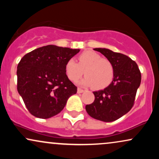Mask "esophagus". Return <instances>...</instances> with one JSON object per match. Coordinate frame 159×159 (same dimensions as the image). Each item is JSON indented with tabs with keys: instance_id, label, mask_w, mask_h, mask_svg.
Instances as JSON below:
<instances>
[{
	"instance_id": "obj_1",
	"label": "esophagus",
	"mask_w": 159,
	"mask_h": 159,
	"mask_svg": "<svg viewBox=\"0 0 159 159\" xmlns=\"http://www.w3.org/2000/svg\"><path fill=\"white\" fill-rule=\"evenodd\" d=\"M84 90H82V89H81V88H78V90H77V92H78V93H84Z\"/></svg>"
}]
</instances>
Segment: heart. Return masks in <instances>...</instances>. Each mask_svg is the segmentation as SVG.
Returning a JSON list of instances; mask_svg holds the SVG:
<instances>
[{"mask_svg":"<svg viewBox=\"0 0 159 159\" xmlns=\"http://www.w3.org/2000/svg\"><path fill=\"white\" fill-rule=\"evenodd\" d=\"M86 77L78 82L84 87L93 86L96 90L105 88L112 82L114 75L113 64L106 58H102L97 53L87 51L80 54L78 63L73 58L68 60L65 64V72L71 81H77L82 75Z\"/></svg>","mask_w":159,"mask_h":159,"instance_id":"1","label":"heart"}]
</instances>
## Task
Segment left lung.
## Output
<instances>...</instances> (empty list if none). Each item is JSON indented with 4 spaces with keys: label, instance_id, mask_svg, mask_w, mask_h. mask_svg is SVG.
I'll use <instances>...</instances> for the list:
<instances>
[{
    "label": "left lung",
    "instance_id": "left-lung-1",
    "mask_svg": "<svg viewBox=\"0 0 159 159\" xmlns=\"http://www.w3.org/2000/svg\"><path fill=\"white\" fill-rule=\"evenodd\" d=\"M93 50L102 54L113 64V81L104 90L94 91V102L85 108L91 117L103 122H113L127 114L134 105L141 81L138 65L130 57L110 49Z\"/></svg>",
    "mask_w": 159,
    "mask_h": 159
}]
</instances>
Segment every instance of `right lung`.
Segmentation results:
<instances>
[{"instance_id":"obj_1","label":"right lung","mask_w":159,"mask_h":159,"mask_svg":"<svg viewBox=\"0 0 159 159\" xmlns=\"http://www.w3.org/2000/svg\"><path fill=\"white\" fill-rule=\"evenodd\" d=\"M79 52L48 45L21 58L17 66V90L32 115L41 119L52 117L77 93L66 75L65 64Z\"/></svg>"}]
</instances>
